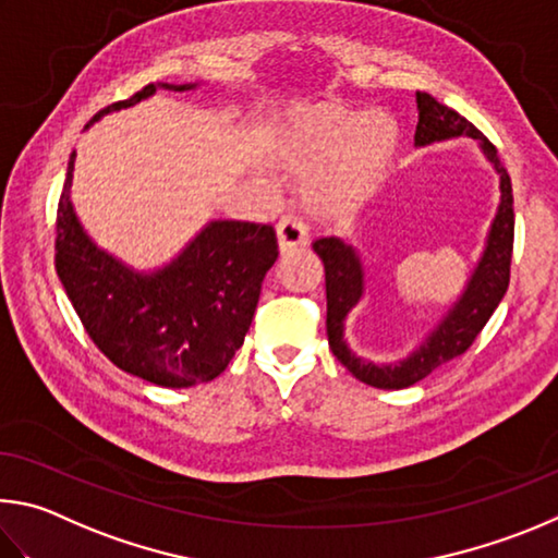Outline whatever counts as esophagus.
<instances>
[{"label": "esophagus", "instance_id": "34e87169", "mask_svg": "<svg viewBox=\"0 0 558 558\" xmlns=\"http://www.w3.org/2000/svg\"><path fill=\"white\" fill-rule=\"evenodd\" d=\"M277 240H279V250L281 252H291L296 247H304L308 242V230L306 225L301 222L294 215H284L277 225Z\"/></svg>", "mask_w": 558, "mask_h": 558}]
</instances>
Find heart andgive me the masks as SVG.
<instances>
[{
  "instance_id": "heart-1",
  "label": "heart",
  "mask_w": 558,
  "mask_h": 558,
  "mask_svg": "<svg viewBox=\"0 0 558 558\" xmlns=\"http://www.w3.org/2000/svg\"><path fill=\"white\" fill-rule=\"evenodd\" d=\"M399 144V124L387 112H363L338 102L301 105L279 126V159L304 173L301 201L314 213L353 208L383 179Z\"/></svg>"
}]
</instances>
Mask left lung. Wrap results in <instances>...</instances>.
Segmentation results:
<instances>
[{
	"mask_svg": "<svg viewBox=\"0 0 558 558\" xmlns=\"http://www.w3.org/2000/svg\"><path fill=\"white\" fill-rule=\"evenodd\" d=\"M418 124L414 142L418 146L451 140V136H473L481 140L487 159L495 163L500 173V210L495 215L490 240L481 264L473 274L461 301L448 311V316L428 336L426 343L416 353L395 367H377L363 363L350 353L343 340V320L363 296V267L355 252L338 238H320L314 242V252L324 262L326 269V301H328V345L333 355L353 373L360 383L377 389H404L416 385L441 367L448 360L463 355L475 343V338L490 320L493 311L500 304L507 287H510V264H512V242H514V210H512V181L505 163L500 161L495 144L485 140L483 132L463 114L446 107L428 93H416Z\"/></svg>",
	"mask_w": 558,
	"mask_h": 558,
	"instance_id": "left-lung-1",
	"label": "left lung"
}]
</instances>
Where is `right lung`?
<instances>
[{
    "label": "right lung",
    "mask_w": 558,
    "mask_h": 558,
    "mask_svg": "<svg viewBox=\"0 0 558 558\" xmlns=\"http://www.w3.org/2000/svg\"><path fill=\"white\" fill-rule=\"evenodd\" d=\"M154 90L149 83L126 100L107 105L93 120ZM73 161L75 151L58 198L53 262L85 333L110 363L146 383H210L250 330L264 274L279 257L277 232L271 225L210 222L171 267L136 277L97 250L77 225L68 201Z\"/></svg>",
    "instance_id": "right-lung-1"
}]
</instances>
